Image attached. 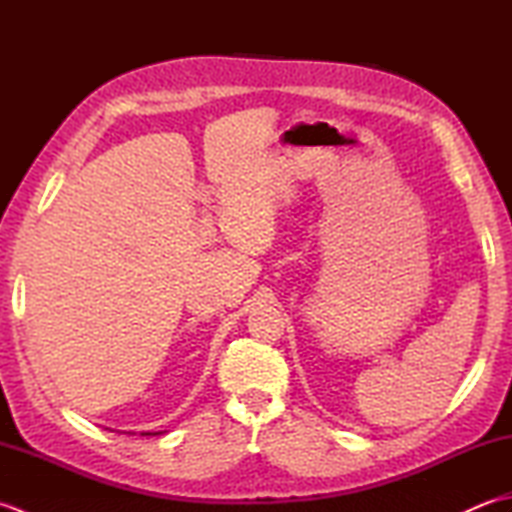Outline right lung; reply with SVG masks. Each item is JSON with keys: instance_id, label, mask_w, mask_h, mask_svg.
<instances>
[{"instance_id": "1", "label": "right lung", "mask_w": 512, "mask_h": 512, "mask_svg": "<svg viewBox=\"0 0 512 512\" xmlns=\"http://www.w3.org/2000/svg\"><path fill=\"white\" fill-rule=\"evenodd\" d=\"M162 431H158V433H149V431H145V433H140V436H160Z\"/></svg>"}]
</instances>
